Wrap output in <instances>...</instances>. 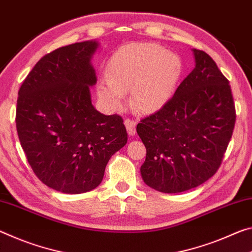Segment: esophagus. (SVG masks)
Wrapping results in <instances>:
<instances>
[{"label": "esophagus", "mask_w": 252, "mask_h": 252, "mask_svg": "<svg viewBox=\"0 0 252 252\" xmlns=\"http://www.w3.org/2000/svg\"><path fill=\"white\" fill-rule=\"evenodd\" d=\"M124 124H125L127 133H128V135H135V133H136V122L133 121V119L127 118V119H125Z\"/></svg>", "instance_id": "obj_1"}]
</instances>
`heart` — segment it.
<instances>
[{"label": "heart", "instance_id": "1", "mask_svg": "<svg viewBox=\"0 0 252 252\" xmlns=\"http://www.w3.org/2000/svg\"><path fill=\"white\" fill-rule=\"evenodd\" d=\"M183 64L175 53L158 43L127 44L111 57L108 75L97 84V94L107 108L124 106L130 90V104L141 114H153L171 100Z\"/></svg>", "mask_w": 252, "mask_h": 252}]
</instances>
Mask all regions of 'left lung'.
<instances>
[{"mask_svg":"<svg viewBox=\"0 0 252 252\" xmlns=\"http://www.w3.org/2000/svg\"><path fill=\"white\" fill-rule=\"evenodd\" d=\"M192 51L194 69L162 109L136 127L146 147L144 182L163 193L188 191L216 174L236 123L228 79L208 53Z\"/></svg>","mask_w":252,"mask_h":252,"instance_id":"left-lung-1","label":"left lung"}]
</instances>
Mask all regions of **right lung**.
<instances>
[{
    "instance_id": "add662e5",
    "label": "right lung",
    "mask_w": 252,
    "mask_h": 252,
    "mask_svg": "<svg viewBox=\"0 0 252 252\" xmlns=\"http://www.w3.org/2000/svg\"><path fill=\"white\" fill-rule=\"evenodd\" d=\"M98 47L90 40L48 53L19 90L15 122L28 162L41 182L68 194L96 189L111 156L127 143L123 118L92 104Z\"/></svg>"
}]
</instances>
